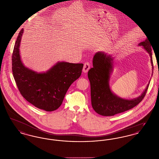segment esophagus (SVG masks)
<instances>
[{
	"label": "esophagus",
	"mask_w": 159,
	"mask_h": 159,
	"mask_svg": "<svg viewBox=\"0 0 159 159\" xmlns=\"http://www.w3.org/2000/svg\"><path fill=\"white\" fill-rule=\"evenodd\" d=\"M90 67H91V66H90V63H89V62H85V63L84 64V66H83V72H84V73H87V72L88 71V70H89Z\"/></svg>",
	"instance_id": "1"
}]
</instances>
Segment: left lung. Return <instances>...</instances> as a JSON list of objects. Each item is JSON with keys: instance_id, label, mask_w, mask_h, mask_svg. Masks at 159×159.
<instances>
[{"instance_id": "obj_1", "label": "left lung", "mask_w": 159, "mask_h": 159, "mask_svg": "<svg viewBox=\"0 0 159 159\" xmlns=\"http://www.w3.org/2000/svg\"><path fill=\"white\" fill-rule=\"evenodd\" d=\"M139 46L149 53L153 67L151 46L148 39L141 42ZM113 59L111 55L103 52L95 53L93 58V67L88 73L91 84V103L96 113L104 116H112L123 113L137 106L144 98L149 83L139 97L126 99L117 97L111 91L109 79L113 70Z\"/></svg>"}]
</instances>
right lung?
Listing matches in <instances>:
<instances>
[{
    "label": "right lung",
    "mask_w": 159,
    "mask_h": 159,
    "mask_svg": "<svg viewBox=\"0 0 159 159\" xmlns=\"http://www.w3.org/2000/svg\"><path fill=\"white\" fill-rule=\"evenodd\" d=\"M23 29L19 33L12 56V69L16 86L23 97L46 111L58 109L70 85L82 74L83 64L58 62L45 73L25 67L21 60L20 46Z\"/></svg>",
    "instance_id": "add662e5"
}]
</instances>
